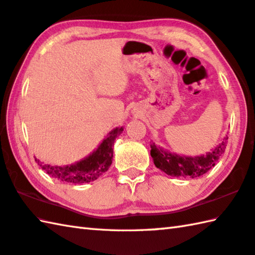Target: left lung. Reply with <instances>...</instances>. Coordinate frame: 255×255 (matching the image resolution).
Listing matches in <instances>:
<instances>
[{
	"instance_id": "left-lung-1",
	"label": "left lung",
	"mask_w": 255,
	"mask_h": 255,
	"mask_svg": "<svg viewBox=\"0 0 255 255\" xmlns=\"http://www.w3.org/2000/svg\"><path fill=\"white\" fill-rule=\"evenodd\" d=\"M228 136L223 138L221 143L208 152L206 156L188 157L180 156L174 152H170L164 149L157 147L154 142L150 144V154L153 159V163L161 171L168 176L176 178H198L207 173L216 162L220 159L224 149L227 147Z\"/></svg>"
}]
</instances>
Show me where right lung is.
Wrapping results in <instances>:
<instances>
[{"label":"right lung","mask_w":255,"mask_h":255,"mask_svg":"<svg viewBox=\"0 0 255 255\" xmlns=\"http://www.w3.org/2000/svg\"><path fill=\"white\" fill-rule=\"evenodd\" d=\"M124 130V127H116L108 133L96 150L89 156L67 166H51L41 162L35 158L43 170L53 178L63 182H71L74 184H82L96 180L108 170L113 162V147L116 138Z\"/></svg>","instance_id":"obj_1"}]
</instances>
